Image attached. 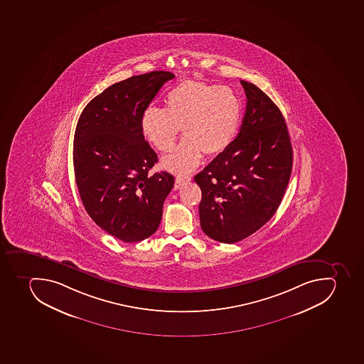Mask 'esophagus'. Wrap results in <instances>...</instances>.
<instances>
[{
	"label": "esophagus",
	"mask_w": 364,
	"mask_h": 364,
	"mask_svg": "<svg viewBox=\"0 0 364 364\" xmlns=\"http://www.w3.org/2000/svg\"><path fill=\"white\" fill-rule=\"evenodd\" d=\"M190 181H191V178H189V176H178V178H176V180H175V189H181L182 186H184V184L189 183Z\"/></svg>",
	"instance_id": "34e87169"
}]
</instances>
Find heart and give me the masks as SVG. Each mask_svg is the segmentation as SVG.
<instances>
[{
	"label": "heart",
	"mask_w": 364,
	"mask_h": 364,
	"mask_svg": "<svg viewBox=\"0 0 364 364\" xmlns=\"http://www.w3.org/2000/svg\"><path fill=\"white\" fill-rule=\"evenodd\" d=\"M165 102V108L151 106L144 110L141 129L153 146L168 152L182 128L186 137L162 160V166L175 174H189L203 153L223 152L235 137L242 105L227 86L184 80L167 93Z\"/></svg>",
	"instance_id": "heart-1"
}]
</instances>
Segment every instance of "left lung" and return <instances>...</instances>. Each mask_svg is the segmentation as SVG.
Returning <instances> with one entry per match:
<instances>
[{"label": "left lung", "mask_w": 364, "mask_h": 364, "mask_svg": "<svg viewBox=\"0 0 364 364\" xmlns=\"http://www.w3.org/2000/svg\"><path fill=\"white\" fill-rule=\"evenodd\" d=\"M241 84L247 101L240 132L195 176L202 190L203 232L228 245L254 234L274 215L293 167L282 112L252 82Z\"/></svg>", "instance_id": "left-lung-1"}]
</instances>
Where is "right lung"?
I'll list each match as a JSON object with an SVG mask.
<instances>
[{"instance_id":"add662e5","label":"right lung","mask_w":364,"mask_h":364,"mask_svg":"<svg viewBox=\"0 0 364 364\" xmlns=\"http://www.w3.org/2000/svg\"><path fill=\"white\" fill-rule=\"evenodd\" d=\"M169 71H152L117 82L92 99L74 138V169L82 205L92 220L121 241H143L159 227L174 186L167 171L149 174L156 153L141 129L144 110Z\"/></svg>"}]
</instances>
